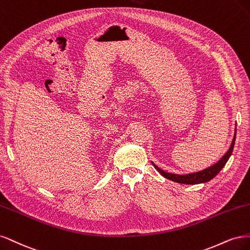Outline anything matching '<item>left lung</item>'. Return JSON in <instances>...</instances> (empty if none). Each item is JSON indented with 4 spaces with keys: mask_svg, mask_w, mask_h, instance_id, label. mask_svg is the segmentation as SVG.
Returning <instances> with one entry per match:
<instances>
[{
    "mask_svg": "<svg viewBox=\"0 0 250 250\" xmlns=\"http://www.w3.org/2000/svg\"><path fill=\"white\" fill-rule=\"evenodd\" d=\"M235 140H236V134L233 136V139L231 142V146L229 147V149L228 150L227 154H225L218 162L216 164H214L213 166L206 168L205 170H201L198 172H194V173H189V174H174V173H169V172H165L162 169H160L156 164L152 163V165L155 166V168L157 170L162 174L164 178L176 182V183H180V184H187V185H195V184H200V183H206L208 182L210 180H212L213 178L219 173V171L221 169L224 167V165L227 164V162L229 161L232 149H233V146H235Z\"/></svg>",
    "mask_w": 250,
    "mask_h": 250,
    "instance_id": "left-lung-1",
    "label": "left lung"
}]
</instances>
